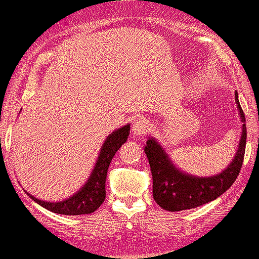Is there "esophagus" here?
Here are the masks:
<instances>
[{"mask_svg":"<svg viewBox=\"0 0 259 259\" xmlns=\"http://www.w3.org/2000/svg\"><path fill=\"white\" fill-rule=\"evenodd\" d=\"M132 130H133V134L135 136H140V137L145 136L149 130V122L146 118L140 117V118L134 120Z\"/></svg>","mask_w":259,"mask_h":259,"instance_id":"34e87169","label":"esophagus"}]
</instances>
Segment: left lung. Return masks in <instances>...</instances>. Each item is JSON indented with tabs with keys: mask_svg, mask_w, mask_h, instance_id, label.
<instances>
[{
	"mask_svg": "<svg viewBox=\"0 0 259 259\" xmlns=\"http://www.w3.org/2000/svg\"><path fill=\"white\" fill-rule=\"evenodd\" d=\"M235 103L243 120L239 148L233 161L220 175L199 178L179 171L173 165L168 155L155 140L147 141L145 153L148 158L153 176V197L160 207L168 211H181L192 209L205 203L214 201L233 184L240 172L244 162L245 147H246V124L245 114L238 100L235 92Z\"/></svg>",
	"mask_w": 259,
	"mask_h": 259,
	"instance_id": "obj_1",
	"label": "left lung"
}]
</instances>
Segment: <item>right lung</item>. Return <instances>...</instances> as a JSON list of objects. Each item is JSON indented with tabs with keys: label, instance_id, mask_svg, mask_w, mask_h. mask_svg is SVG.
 I'll return each mask as SVG.
<instances>
[{
	"label": "right lung",
	"instance_id": "1",
	"mask_svg": "<svg viewBox=\"0 0 259 259\" xmlns=\"http://www.w3.org/2000/svg\"><path fill=\"white\" fill-rule=\"evenodd\" d=\"M129 132L130 125L127 124V125L122 126L120 129L116 130V132L109 135L105 143L101 147L96 167L92 172L88 182L80 191L71 196L70 198L65 199V201L51 203L35 198L34 196L29 195L28 192L27 195L33 201L37 202L39 205L52 212H56V214L83 215L96 211L105 201V182L111 160H112L117 150L120 148V146L126 142Z\"/></svg>",
	"mask_w": 259,
	"mask_h": 259
}]
</instances>
